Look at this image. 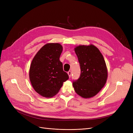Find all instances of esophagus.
Segmentation results:
<instances>
[{"label": "esophagus", "mask_w": 133, "mask_h": 133, "mask_svg": "<svg viewBox=\"0 0 133 133\" xmlns=\"http://www.w3.org/2000/svg\"><path fill=\"white\" fill-rule=\"evenodd\" d=\"M68 75H69V78H70L71 77V71H69L68 72Z\"/></svg>", "instance_id": "34e87169"}]
</instances>
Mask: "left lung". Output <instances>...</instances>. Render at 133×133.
Instances as JSON below:
<instances>
[{"mask_svg":"<svg viewBox=\"0 0 133 133\" xmlns=\"http://www.w3.org/2000/svg\"><path fill=\"white\" fill-rule=\"evenodd\" d=\"M74 51L80 64L79 78L73 83L76 93L83 98L93 97L105 85L108 69L100 50L92 44L76 46Z\"/></svg>","mask_w":133,"mask_h":133,"instance_id":"obj_1","label":"left lung"}]
</instances>
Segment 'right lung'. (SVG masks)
I'll list each match as a JSON object with an SVG mask.
<instances>
[{
  "instance_id": "obj_1",
  "label": "right lung",
  "mask_w": 133,
  "mask_h": 133,
  "mask_svg": "<svg viewBox=\"0 0 133 133\" xmlns=\"http://www.w3.org/2000/svg\"><path fill=\"white\" fill-rule=\"evenodd\" d=\"M62 51L63 46L59 43H47L32 60L30 81L35 91L43 97L51 98L55 95L63 83L69 79L59 60Z\"/></svg>"
}]
</instances>
